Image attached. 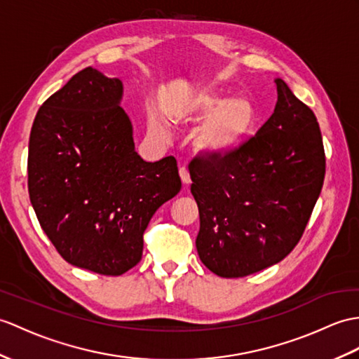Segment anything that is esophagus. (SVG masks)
Instances as JSON below:
<instances>
[{"label":"esophagus","instance_id":"obj_1","mask_svg":"<svg viewBox=\"0 0 359 359\" xmlns=\"http://www.w3.org/2000/svg\"><path fill=\"white\" fill-rule=\"evenodd\" d=\"M179 174H180V179H182V182L185 183V185H188V183H191V177H189V171H188V168L187 166H180V170H179Z\"/></svg>","mask_w":359,"mask_h":359}]
</instances>
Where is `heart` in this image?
Segmentation results:
<instances>
[{
  "mask_svg": "<svg viewBox=\"0 0 359 359\" xmlns=\"http://www.w3.org/2000/svg\"><path fill=\"white\" fill-rule=\"evenodd\" d=\"M171 118L185 123L205 119L196 133V147L208 153H223L248 136L257 113L254 104L245 96H228L212 88H198L172 111ZM149 128L159 136L166 135V127L159 119L149 121Z\"/></svg>",
  "mask_w": 359,
  "mask_h": 359,
  "instance_id": "heart-1",
  "label": "heart"
}]
</instances>
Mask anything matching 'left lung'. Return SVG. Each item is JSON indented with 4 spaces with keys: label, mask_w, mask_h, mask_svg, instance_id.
I'll return each mask as SVG.
<instances>
[{
    "label": "left lung",
    "mask_w": 359,
    "mask_h": 359,
    "mask_svg": "<svg viewBox=\"0 0 359 359\" xmlns=\"http://www.w3.org/2000/svg\"><path fill=\"white\" fill-rule=\"evenodd\" d=\"M275 84L277 105L255 136L189 163L200 214L197 252L223 278L246 277L290 254L323 188L320 125L285 81Z\"/></svg>",
    "instance_id": "8db88e82"
}]
</instances>
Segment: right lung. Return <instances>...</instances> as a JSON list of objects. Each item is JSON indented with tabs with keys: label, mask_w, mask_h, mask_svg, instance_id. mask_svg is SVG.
<instances>
[{
	"label": "right lung",
	"mask_w": 359,
	"mask_h": 359,
	"mask_svg": "<svg viewBox=\"0 0 359 359\" xmlns=\"http://www.w3.org/2000/svg\"><path fill=\"white\" fill-rule=\"evenodd\" d=\"M122 82L93 67L41 105L29 142V196L41 228L65 262L102 275L136 266L157 208L182 188L172 156L135 151L121 108Z\"/></svg>",
	"instance_id": "1"
}]
</instances>
